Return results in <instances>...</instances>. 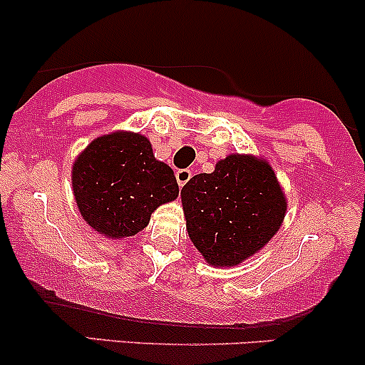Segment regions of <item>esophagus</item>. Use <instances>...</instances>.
Instances as JSON below:
<instances>
[{"instance_id":"obj_1","label":"esophagus","mask_w":365,"mask_h":365,"mask_svg":"<svg viewBox=\"0 0 365 365\" xmlns=\"http://www.w3.org/2000/svg\"><path fill=\"white\" fill-rule=\"evenodd\" d=\"M190 177H192L190 170H178V171H177V182H178V187L182 188L183 185H185V183L188 182V180H190Z\"/></svg>"}]
</instances>
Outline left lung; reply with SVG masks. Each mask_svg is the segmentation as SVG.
<instances>
[{
	"instance_id": "1",
	"label": "left lung",
	"mask_w": 365,
	"mask_h": 365,
	"mask_svg": "<svg viewBox=\"0 0 365 365\" xmlns=\"http://www.w3.org/2000/svg\"><path fill=\"white\" fill-rule=\"evenodd\" d=\"M192 244L209 266L233 267L264 249L287 215V195L266 158L228 154L182 188Z\"/></svg>"
}]
</instances>
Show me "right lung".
Wrapping results in <instances>:
<instances>
[{
    "instance_id": "obj_1",
    "label": "right lung",
    "mask_w": 365,
    "mask_h": 365,
    "mask_svg": "<svg viewBox=\"0 0 365 365\" xmlns=\"http://www.w3.org/2000/svg\"><path fill=\"white\" fill-rule=\"evenodd\" d=\"M72 188L83 221L111 240L142 232L159 206L178 197L173 170L154 158L148 137L128 130L96 137L75 158Z\"/></svg>"
}]
</instances>
